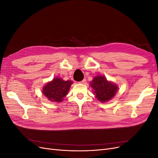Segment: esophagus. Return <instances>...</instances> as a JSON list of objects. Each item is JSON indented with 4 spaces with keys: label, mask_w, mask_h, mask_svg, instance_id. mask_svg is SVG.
Segmentation results:
<instances>
[{
    "label": "esophagus",
    "mask_w": 158,
    "mask_h": 158,
    "mask_svg": "<svg viewBox=\"0 0 158 158\" xmlns=\"http://www.w3.org/2000/svg\"><path fill=\"white\" fill-rule=\"evenodd\" d=\"M85 82H86V79H85V78H84V80H82V81H81V82H80V83L81 84H84Z\"/></svg>",
    "instance_id": "esophagus-1"
}]
</instances>
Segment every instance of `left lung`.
Segmentation results:
<instances>
[{"label":"left lung","instance_id":"obj_1","mask_svg":"<svg viewBox=\"0 0 158 158\" xmlns=\"http://www.w3.org/2000/svg\"><path fill=\"white\" fill-rule=\"evenodd\" d=\"M90 86L94 89L95 97L101 102H107L116 94L118 86L109 82L103 76H97L90 82Z\"/></svg>","mask_w":158,"mask_h":158}]
</instances>
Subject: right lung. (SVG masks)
Returning <instances> with one entry per match:
<instances>
[{"label": "right lung", "instance_id": "add662e5", "mask_svg": "<svg viewBox=\"0 0 158 158\" xmlns=\"http://www.w3.org/2000/svg\"><path fill=\"white\" fill-rule=\"evenodd\" d=\"M73 83L70 80L64 81L59 78H55L44 86L42 93L51 102H61L68 94Z\"/></svg>", "mask_w": 158, "mask_h": 158}]
</instances>
